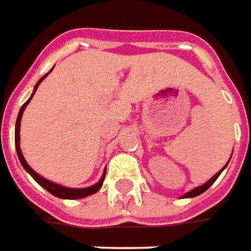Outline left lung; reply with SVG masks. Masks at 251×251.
Wrapping results in <instances>:
<instances>
[{
    "label": "left lung",
    "instance_id": "1",
    "mask_svg": "<svg viewBox=\"0 0 251 251\" xmlns=\"http://www.w3.org/2000/svg\"><path fill=\"white\" fill-rule=\"evenodd\" d=\"M226 168V166H225ZM223 168V169H225ZM223 169H222V170H220V172H218V173L215 174L214 177H212V178L209 179V181H208V182H205V184H204V185H201V186H199V188H195V189H193V191H191V192H188V193H186L185 196V199L186 197H195V196H199V195H201V193H204V192L207 191L208 188H209V186L212 185V184H214L215 181H216V179H218V177H219L220 176V173H222V172H223Z\"/></svg>",
    "mask_w": 251,
    "mask_h": 251
}]
</instances>
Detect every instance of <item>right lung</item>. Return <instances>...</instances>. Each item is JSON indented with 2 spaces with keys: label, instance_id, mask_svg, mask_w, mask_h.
<instances>
[{
  "label": "right lung",
  "instance_id": "obj_1",
  "mask_svg": "<svg viewBox=\"0 0 251 251\" xmlns=\"http://www.w3.org/2000/svg\"><path fill=\"white\" fill-rule=\"evenodd\" d=\"M49 75V73L43 75V77L40 78V81L36 83V86H35V90H33V93H32L31 99L33 97V94L36 92L37 86L40 85V82L43 81L44 78ZM31 99L28 101H25V104L21 106L20 112H19V116H17V122H16V131H15V143H16V151H17V155H19V159H20L21 165H23V168L25 169L28 173L31 174L33 179L36 181L39 185H42L46 189V191H49L51 195H54L56 197H60V199H82V197H86L89 195H93L97 191H100L101 185H102V182H104V178H105V173L102 176V178L93 186H89V188H82V189H72V188H65V186H60L58 184H54V182H51L49 179L43 178L42 176H39L37 173H35L31 168H29V165L25 162V159L23 157V154H21L20 150V122H21V116H23V112L25 109V106L28 105V102L31 101Z\"/></svg>",
  "mask_w": 251,
  "mask_h": 251
}]
</instances>
